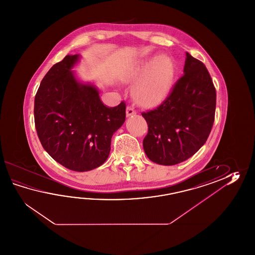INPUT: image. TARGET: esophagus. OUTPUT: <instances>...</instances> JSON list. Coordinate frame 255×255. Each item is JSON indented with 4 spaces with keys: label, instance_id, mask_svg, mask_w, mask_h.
Returning <instances> with one entry per match:
<instances>
[{
    "label": "esophagus",
    "instance_id": "1",
    "mask_svg": "<svg viewBox=\"0 0 255 255\" xmlns=\"http://www.w3.org/2000/svg\"><path fill=\"white\" fill-rule=\"evenodd\" d=\"M126 115H127V117L128 118H129V117H133V116H135L136 115V112H135L134 109L132 108V107H128L127 109H126Z\"/></svg>",
    "mask_w": 255,
    "mask_h": 255
}]
</instances>
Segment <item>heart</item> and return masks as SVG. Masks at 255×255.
<instances>
[{"label":"heart","instance_id":"heart-1","mask_svg":"<svg viewBox=\"0 0 255 255\" xmlns=\"http://www.w3.org/2000/svg\"><path fill=\"white\" fill-rule=\"evenodd\" d=\"M176 65L168 54H160L142 60L132 66L124 77L126 83L136 84L132 96L143 108H156L168 98L172 87Z\"/></svg>","mask_w":255,"mask_h":255}]
</instances>
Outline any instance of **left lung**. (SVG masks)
Segmentation results:
<instances>
[{
    "label": "left lung",
    "mask_w": 255,
    "mask_h": 255,
    "mask_svg": "<svg viewBox=\"0 0 255 255\" xmlns=\"http://www.w3.org/2000/svg\"><path fill=\"white\" fill-rule=\"evenodd\" d=\"M183 73L162 105L142 113L148 126L144 151L159 165H176L193 156L214 122L216 90L206 66L187 53Z\"/></svg>",
    "instance_id": "1"
}]
</instances>
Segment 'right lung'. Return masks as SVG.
I'll return each mask as SVG.
<instances>
[{"label": "right lung", "instance_id": "obj_1", "mask_svg": "<svg viewBox=\"0 0 255 255\" xmlns=\"http://www.w3.org/2000/svg\"><path fill=\"white\" fill-rule=\"evenodd\" d=\"M80 54L66 55L44 76L34 98V122L44 150L56 162L84 172L109 156L111 137L124 124L126 105H104L98 87L82 82L73 68Z\"/></svg>", "mask_w": 255, "mask_h": 255}]
</instances>
